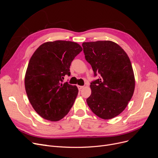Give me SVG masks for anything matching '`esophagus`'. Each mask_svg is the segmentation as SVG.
I'll return each instance as SVG.
<instances>
[{
	"label": "esophagus",
	"instance_id": "obj_1",
	"mask_svg": "<svg viewBox=\"0 0 158 158\" xmlns=\"http://www.w3.org/2000/svg\"><path fill=\"white\" fill-rule=\"evenodd\" d=\"M78 89L80 91L81 89L84 88V86H82V85H78Z\"/></svg>",
	"mask_w": 158,
	"mask_h": 158
}]
</instances>
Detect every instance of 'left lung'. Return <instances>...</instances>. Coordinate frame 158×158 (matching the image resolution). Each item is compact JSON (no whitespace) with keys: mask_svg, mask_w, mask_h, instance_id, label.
Masks as SVG:
<instances>
[{"mask_svg":"<svg viewBox=\"0 0 158 158\" xmlns=\"http://www.w3.org/2000/svg\"><path fill=\"white\" fill-rule=\"evenodd\" d=\"M85 59L99 78L91 82L86 99L92 111L103 119L118 115L127 107L135 87L131 60L121 47L111 41L84 42Z\"/></svg>","mask_w":158,"mask_h":158,"instance_id":"left-lung-1","label":"left lung"}]
</instances>
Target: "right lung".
Listing matches in <instances>:
<instances>
[{"mask_svg":"<svg viewBox=\"0 0 158 158\" xmlns=\"http://www.w3.org/2000/svg\"><path fill=\"white\" fill-rule=\"evenodd\" d=\"M82 51L76 43L59 40L44 43L31 56L25 88L33 108L41 117L58 121L73 107L78 89L63 82L65 75H70L72 61Z\"/></svg>","mask_w":158,"mask_h":158,"instance_id":"obj_1","label":"right lung"}]
</instances>
